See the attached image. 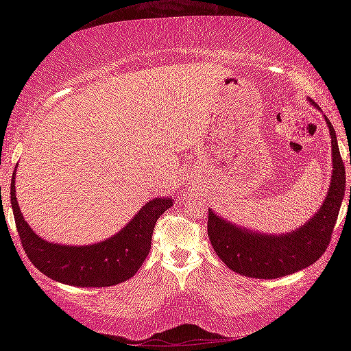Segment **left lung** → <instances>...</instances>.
Masks as SVG:
<instances>
[{
    "mask_svg": "<svg viewBox=\"0 0 351 351\" xmlns=\"http://www.w3.org/2000/svg\"><path fill=\"white\" fill-rule=\"evenodd\" d=\"M308 102L320 111L316 102L311 99H308ZM324 119L331 136L332 171L322 206L306 223L291 232L261 234L230 223L209 209L207 234L210 245L223 263L237 274L254 278H278L308 268L326 251L346 195V167L335 128L328 117L324 116Z\"/></svg>",
    "mask_w": 351,
    "mask_h": 351,
    "instance_id": "1",
    "label": "left lung"
}]
</instances>
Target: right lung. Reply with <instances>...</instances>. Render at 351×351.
Listing matches in <instances>:
<instances>
[{
    "mask_svg": "<svg viewBox=\"0 0 351 351\" xmlns=\"http://www.w3.org/2000/svg\"><path fill=\"white\" fill-rule=\"evenodd\" d=\"M15 173L16 167L10 182V203L25 252L40 272L71 287L104 288L132 278L150 252L158 218L173 206V199L167 197L150 199L110 239L85 246L62 245L43 240L27 224L16 201Z\"/></svg>",
    "mask_w": 351,
    "mask_h": 351,
    "instance_id": "add662e5",
    "label": "right lung"
}]
</instances>
